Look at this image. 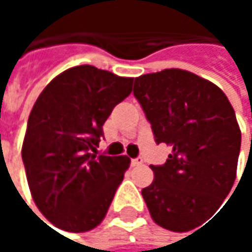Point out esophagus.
I'll use <instances>...</instances> for the list:
<instances>
[{
	"label": "esophagus",
	"mask_w": 252,
	"mask_h": 252,
	"mask_svg": "<svg viewBox=\"0 0 252 252\" xmlns=\"http://www.w3.org/2000/svg\"><path fill=\"white\" fill-rule=\"evenodd\" d=\"M143 162H144V160H143V158H140V156L135 158V159H132V165H134V166H140V165H143Z\"/></svg>",
	"instance_id": "1"
}]
</instances>
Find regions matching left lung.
Here are the masks:
<instances>
[{
  "label": "left lung",
  "mask_w": 252,
  "mask_h": 252,
  "mask_svg": "<svg viewBox=\"0 0 252 252\" xmlns=\"http://www.w3.org/2000/svg\"><path fill=\"white\" fill-rule=\"evenodd\" d=\"M132 93L156 143L172 149L141 189L152 219L174 232L200 226L236 178L241 131L230 102L216 84L178 68L137 77Z\"/></svg>",
  "instance_id": "left-lung-1"
}]
</instances>
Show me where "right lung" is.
<instances>
[{
    "mask_svg": "<svg viewBox=\"0 0 252 252\" xmlns=\"http://www.w3.org/2000/svg\"><path fill=\"white\" fill-rule=\"evenodd\" d=\"M132 80L78 65L55 77L33 105L22 149L26 176L37 209L63 230L97 226L129 168L126 156L94 152Z\"/></svg>",
    "mask_w": 252,
    "mask_h": 252,
    "instance_id": "add662e5",
    "label": "right lung"
}]
</instances>
